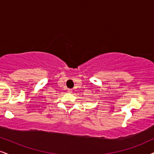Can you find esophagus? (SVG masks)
I'll use <instances>...</instances> for the list:
<instances>
[{"instance_id": "esophagus-1", "label": "esophagus", "mask_w": 154, "mask_h": 154, "mask_svg": "<svg viewBox=\"0 0 154 154\" xmlns=\"http://www.w3.org/2000/svg\"><path fill=\"white\" fill-rule=\"evenodd\" d=\"M68 91L69 93H71L72 92V89H68Z\"/></svg>"}]
</instances>
